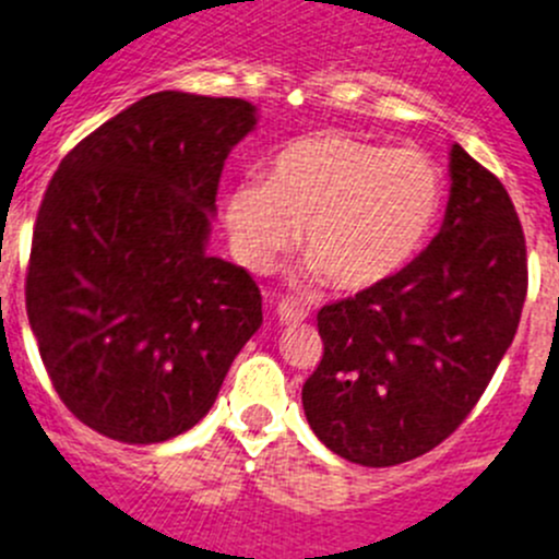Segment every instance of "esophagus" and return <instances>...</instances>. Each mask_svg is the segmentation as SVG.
<instances>
[{
    "mask_svg": "<svg viewBox=\"0 0 559 559\" xmlns=\"http://www.w3.org/2000/svg\"><path fill=\"white\" fill-rule=\"evenodd\" d=\"M306 317H309V311H304V309H300V306L289 304V300L278 306V320H281V325H289V322H304Z\"/></svg>",
    "mask_w": 559,
    "mask_h": 559,
    "instance_id": "obj_1",
    "label": "esophagus"
}]
</instances>
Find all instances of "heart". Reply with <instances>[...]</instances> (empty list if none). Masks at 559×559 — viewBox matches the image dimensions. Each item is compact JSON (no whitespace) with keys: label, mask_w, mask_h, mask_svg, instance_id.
Returning <instances> with one entry per match:
<instances>
[{"label":"heart","mask_w":559,"mask_h":559,"mask_svg":"<svg viewBox=\"0 0 559 559\" xmlns=\"http://www.w3.org/2000/svg\"><path fill=\"white\" fill-rule=\"evenodd\" d=\"M441 201L444 185L430 156L325 129L281 145L264 181H239L223 223L234 255L253 273H267L300 228L311 278L356 295L414 259Z\"/></svg>","instance_id":"b5f03b06"}]
</instances>
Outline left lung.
Wrapping results in <instances>:
<instances>
[{
	"instance_id": "8db88e82",
	"label": "left lung",
	"mask_w": 559,
	"mask_h": 559,
	"mask_svg": "<svg viewBox=\"0 0 559 559\" xmlns=\"http://www.w3.org/2000/svg\"><path fill=\"white\" fill-rule=\"evenodd\" d=\"M432 242L380 286L322 306L311 430L338 457L383 468L438 447L472 414L513 344L526 245L502 181L457 143Z\"/></svg>"
}]
</instances>
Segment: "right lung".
I'll return each mask as SVG.
<instances>
[{
  "label": "right lung",
  "mask_w": 559,
  "mask_h": 559,
  "mask_svg": "<svg viewBox=\"0 0 559 559\" xmlns=\"http://www.w3.org/2000/svg\"><path fill=\"white\" fill-rule=\"evenodd\" d=\"M255 118L242 98L151 93L87 134L46 187L29 328L66 408L112 441L195 427L262 325L255 281L206 253L223 165Z\"/></svg>",
  "instance_id": "1"
}]
</instances>
